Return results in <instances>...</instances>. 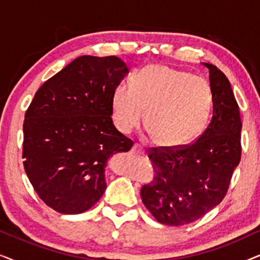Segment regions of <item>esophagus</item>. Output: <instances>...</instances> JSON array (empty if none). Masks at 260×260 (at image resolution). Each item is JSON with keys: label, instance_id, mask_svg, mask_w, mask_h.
Here are the masks:
<instances>
[{"label": "esophagus", "instance_id": "1", "mask_svg": "<svg viewBox=\"0 0 260 260\" xmlns=\"http://www.w3.org/2000/svg\"><path fill=\"white\" fill-rule=\"evenodd\" d=\"M131 152H133V154H136V155H143L144 150H143V148H141L138 144H134V147L131 148Z\"/></svg>", "mask_w": 260, "mask_h": 260}]
</instances>
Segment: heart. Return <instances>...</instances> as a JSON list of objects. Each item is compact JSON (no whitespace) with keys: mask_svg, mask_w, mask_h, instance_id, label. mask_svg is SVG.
<instances>
[{"mask_svg":"<svg viewBox=\"0 0 260 260\" xmlns=\"http://www.w3.org/2000/svg\"><path fill=\"white\" fill-rule=\"evenodd\" d=\"M213 95L204 78L163 65H149L131 77L130 87L118 85L112 93V120L129 134L140 125L156 145L179 148L193 142L205 129Z\"/></svg>","mask_w":260,"mask_h":260,"instance_id":"1","label":"heart"}]
</instances>
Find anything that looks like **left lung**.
<instances>
[{"mask_svg": "<svg viewBox=\"0 0 260 260\" xmlns=\"http://www.w3.org/2000/svg\"><path fill=\"white\" fill-rule=\"evenodd\" d=\"M209 70L213 115L193 143L179 148H149L154 180L143 184L141 198L158 222L187 225L218 206L229 190L241 157V119L227 77L212 63Z\"/></svg>", "mask_w": 260, "mask_h": 260, "instance_id": "1", "label": "left lung"}]
</instances>
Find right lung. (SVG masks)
<instances>
[{
    "label": "right lung",
    "mask_w": 260,
    "mask_h": 260,
    "mask_svg": "<svg viewBox=\"0 0 260 260\" xmlns=\"http://www.w3.org/2000/svg\"><path fill=\"white\" fill-rule=\"evenodd\" d=\"M129 72L115 55H83L46 80L23 122V167L48 207L79 214L106 189V161L134 142L112 123L113 90Z\"/></svg>",
    "instance_id": "obj_1"
}]
</instances>
